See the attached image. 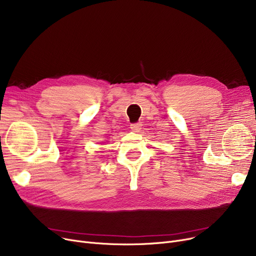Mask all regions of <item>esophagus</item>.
Masks as SVG:
<instances>
[{
	"instance_id": "1",
	"label": "esophagus",
	"mask_w": 256,
	"mask_h": 256,
	"mask_svg": "<svg viewBox=\"0 0 256 256\" xmlns=\"http://www.w3.org/2000/svg\"><path fill=\"white\" fill-rule=\"evenodd\" d=\"M130 128H132V132H140V130H141V128H142V124H141L140 122H138V124H130Z\"/></svg>"
}]
</instances>
